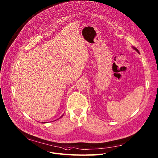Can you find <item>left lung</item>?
Listing matches in <instances>:
<instances>
[{"mask_svg": "<svg viewBox=\"0 0 158 158\" xmlns=\"http://www.w3.org/2000/svg\"><path fill=\"white\" fill-rule=\"evenodd\" d=\"M132 48H133L135 50V51H136L138 53H139V51H138V49H137L136 47H132Z\"/></svg>", "mask_w": 158, "mask_h": 158, "instance_id": "8db88e82", "label": "left lung"}]
</instances>
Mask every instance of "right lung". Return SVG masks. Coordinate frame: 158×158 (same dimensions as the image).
<instances>
[{"label":"right lung","mask_w":158,"mask_h":158,"mask_svg":"<svg viewBox=\"0 0 158 158\" xmlns=\"http://www.w3.org/2000/svg\"><path fill=\"white\" fill-rule=\"evenodd\" d=\"M62 116H63V115H62ZM42 123H46V122H42Z\"/></svg>","instance_id":"1"}]
</instances>
